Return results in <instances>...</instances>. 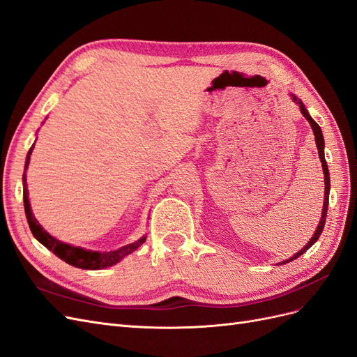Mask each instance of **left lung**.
I'll use <instances>...</instances> for the list:
<instances>
[{
	"label": "left lung",
	"mask_w": 357,
	"mask_h": 357,
	"mask_svg": "<svg viewBox=\"0 0 357 357\" xmlns=\"http://www.w3.org/2000/svg\"><path fill=\"white\" fill-rule=\"evenodd\" d=\"M290 96H291V100H294V102H296V104L299 105V110H301L302 116H304V117L307 119V121L310 122V125H311V128H312V132H314V137H316V146H317V150H319V158H320V162H321L323 174H325V201H323V210H321V218H320L319 226H317V229H316L314 235L311 236V240L304 245V248H301V250H299L296 255H294L291 257L286 259V261H283V262H280L278 265L291 262V261H294V259L299 257L301 255H304V253L308 250V248L319 240V236H320V234H321L323 228H325V223H326L328 204H329V190H331V177H329V169H328V164H326V159H325V139H323L321 129H320V126L314 122V119H312V117L310 116L308 110L305 109V105L302 104V101H301L299 98H296V96H295L294 93H290Z\"/></svg>",
	"instance_id": "left-lung-1"
}]
</instances>
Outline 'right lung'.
Segmentation results:
<instances>
[{"label": "right lung", "mask_w": 357, "mask_h": 357, "mask_svg": "<svg viewBox=\"0 0 357 357\" xmlns=\"http://www.w3.org/2000/svg\"><path fill=\"white\" fill-rule=\"evenodd\" d=\"M32 149H34V144L29 149V152L26 155V160H25V172L28 169L29 165V158L32 153ZM24 172L22 177V183H24V207H25V214H26V220L29 225V229L32 232V235L36 236L37 241H40L43 245L52 253H55L59 259H62L63 262H67L75 268H82V269H104L116 265L117 262H121L122 259L128 255H131L134 250L142 245L147 236H142V238L137 240L135 243H131L128 245H123L117 250H112V252H93V250H86V248L82 247H75L67 243H62L59 240H56L55 236H52L47 231H45V228L38 223V220L34 218L31 210V204L28 199V189H26V174Z\"/></svg>", "instance_id": "add662e5"}]
</instances>
